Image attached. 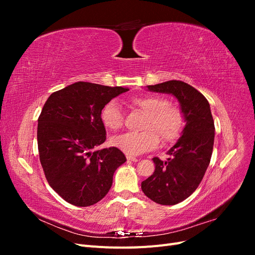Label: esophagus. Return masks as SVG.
Here are the masks:
<instances>
[{
    "label": "esophagus",
    "mask_w": 255,
    "mask_h": 255,
    "mask_svg": "<svg viewBox=\"0 0 255 255\" xmlns=\"http://www.w3.org/2000/svg\"><path fill=\"white\" fill-rule=\"evenodd\" d=\"M127 159H128V161H137V160H138V158L133 157V156H127Z\"/></svg>",
    "instance_id": "1"
}]
</instances>
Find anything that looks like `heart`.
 <instances>
[{
	"mask_svg": "<svg viewBox=\"0 0 255 255\" xmlns=\"http://www.w3.org/2000/svg\"><path fill=\"white\" fill-rule=\"evenodd\" d=\"M128 103L145 115L139 133H126L116 136L112 144L126 154L138 155L150 151L160 141L164 144L179 139L186 126V118L181 107L169 104V100L159 95L135 96ZM100 120L109 130H118L123 126V114L116 101L107 102L100 113Z\"/></svg>",
	"mask_w": 255,
	"mask_h": 255,
	"instance_id": "b5f03b06",
	"label": "heart"
}]
</instances>
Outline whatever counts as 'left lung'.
Listing matches in <instances>:
<instances>
[{
	"label": "left lung",
	"instance_id": "1",
	"mask_svg": "<svg viewBox=\"0 0 255 255\" xmlns=\"http://www.w3.org/2000/svg\"><path fill=\"white\" fill-rule=\"evenodd\" d=\"M148 89L173 95L181 104L186 126L180 139L168 151L166 161L154 157L155 171L141 183L143 194L161 205H174L187 199L201 183L210 165L215 126L206 98L189 84L168 81Z\"/></svg>",
	"mask_w": 255,
	"mask_h": 255
}]
</instances>
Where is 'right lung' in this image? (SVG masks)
<instances>
[{"mask_svg":"<svg viewBox=\"0 0 255 255\" xmlns=\"http://www.w3.org/2000/svg\"><path fill=\"white\" fill-rule=\"evenodd\" d=\"M78 82L53 92L38 118L40 163L50 186L68 203L90 206L110 191L126 156L118 148L96 150L106 140L102 107L128 91Z\"/></svg>","mask_w":255,"mask_h":255,"instance_id":"right-lung-1","label":"right lung"}]
</instances>
